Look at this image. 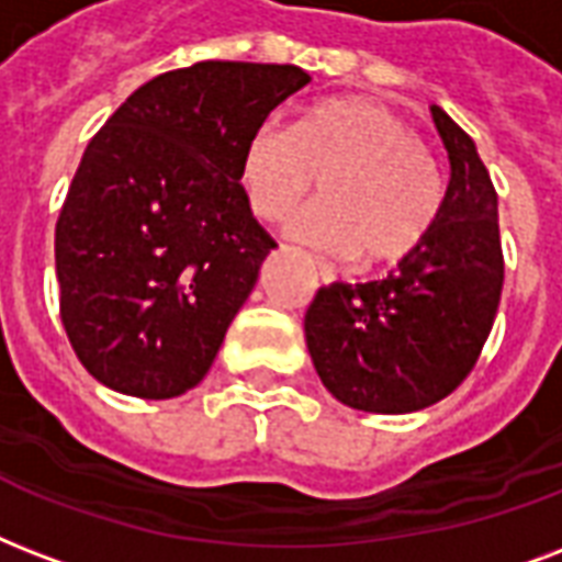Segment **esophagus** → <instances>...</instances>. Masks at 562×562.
<instances>
[{
  "mask_svg": "<svg viewBox=\"0 0 562 562\" xmlns=\"http://www.w3.org/2000/svg\"><path fill=\"white\" fill-rule=\"evenodd\" d=\"M319 278H322V284H330V281H334V276H330V269L325 267V263H319Z\"/></svg>",
  "mask_w": 562,
  "mask_h": 562,
  "instance_id": "1",
  "label": "esophagus"
}]
</instances>
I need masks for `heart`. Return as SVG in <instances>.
Here are the masks:
<instances>
[{
  "label": "heart",
  "mask_w": 562,
  "mask_h": 562,
  "mask_svg": "<svg viewBox=\"0 0 562 562\" xmlns=\"http://www.w3.org/2000/svg\"><path fill=\"white\" fill-rule=\"evenodd\" d=\"M322 181V202L295 213L286 234L367 267L402 263L428 240L442 207V176L416 132L360 95L313 104L293 125L267 120L240 155L251 213L281 220Z\"/></svg>",
  "instance_id": "b5f03b06"
}]
</instances>
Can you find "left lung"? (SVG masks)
<instances>
[{
  "mask_svg": "<svg viewBox=\"0 0 562 562\" xmlns=\"http://www.w3.org/2000/svg\"><path fill=\"white\" fill-rule=\"evenodd\" d=\"M430 116L451 176L428 240L384 281L322 286L304 313L316 375L355 411L413 413L454 393L502 302L495 187L475 140L439 104Z\"/></svg>",
  "mask_w": 562,
  "mask_h": 562,
  "instance_id": "left-lung-1",
  "label": "left lung"
}]
</instances>
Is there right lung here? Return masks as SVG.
<instances>
[{"instance_id":"right-lung-1","label":"right lung","mask_w":562,"mask_h":562,"mask_svg":"<svg viewBox=\"0 0 562 562\" xmlns=\"http://www.w3.org/2000/svg\"><path fill=\"white\" fill-rule=\"evenodd\" d=\"M307 81L293 64L199 60L137 87L87 143L55 269L99 384L158 402L207 375L276 249L240 187L243 146Z\"/></svg>"}]
</instances>
